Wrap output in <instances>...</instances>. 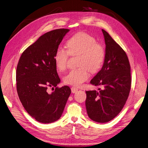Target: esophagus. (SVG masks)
Wrapping results in <instances>:
<instances>
[{
	"label": "esophagus",
	"instance_id": "1",
	"mask_svg": "<svg viewBox=\"0 0 148 148\" xmlns=\"http://www.w3.org/2000/svg\"><path fill=\"white\" fill-rule=\"evenodd\" d=\"M78 91V88H76L75 87H71V92H72V93H76Z\"/></svg>",
	"mask_w": 148,
	"mask_h": 148
}]
</instances>
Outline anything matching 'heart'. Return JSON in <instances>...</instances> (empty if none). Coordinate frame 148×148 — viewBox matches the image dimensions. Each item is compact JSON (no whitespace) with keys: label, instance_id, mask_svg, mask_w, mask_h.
<instances>
[{"label":"heart","instance_id":"1","mask_svg":"<svg viewBox=\"0 0 148 148\" xmlns=\"http://www.w3.org/2000/svg\"><path fill=\"white\" fill-rule=\"evenodd\" d=\"M66 45L68 50L61 47L56 49L53 56L55 64L57 69L63 71L67 66L69 55L79 54L78 65L80 67L71 70L63 78L64 84L79 87L88 79V70L95 73L101 68L105 50L94 37L85 32L74 34L68 40Z\"/></svg>","mask_w":148,"mask_h":148}]
</instances>
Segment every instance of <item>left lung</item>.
I'll return each mask as SVG.
<instances>
[{
	"instance_id": "obj_1",
	"label": "left lung",
	"mask_w": 148,
	"mask_h": 148,
	"mask_svg": "<svg viewBox=\"0 0 148 148\" xmlns=\"http://www.w3.org/2000/svg\"><path fill=\"white\" fill-rule=\"evenodd\" d=\"M102 32L106 44L104 63L90 81V84L102 89L86 91L85 106L90 119L106 123L116 117L125 105L132 80L125 52L106 31L102 29Z\"/></svg>"
}]
</instances>
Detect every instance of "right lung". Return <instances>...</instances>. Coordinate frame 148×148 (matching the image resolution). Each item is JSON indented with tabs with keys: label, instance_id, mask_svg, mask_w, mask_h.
Masks as SVG:
<instances>
[{
	"label": "right lung",
	"instance_id": "right-lung-1",
	"mask_svg": "<svg viewBox=\"0 0 148 148\" xmlns=\"http://www.w3.org/2000/svg\"><path fill=\"white\" fill-rule=\"evenodd\" d=\"M68 29L51 31L41 36L23 51L16 68V89L27 112L38 122L56 121L63 112L71 93L68 86L56 87L60 79L53 56ZM49 87H56L51 94Z\"/></svg>",
	"mask_w": 148,
	"mask_h": 148
}]
</instances>
